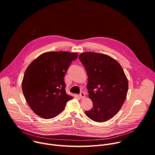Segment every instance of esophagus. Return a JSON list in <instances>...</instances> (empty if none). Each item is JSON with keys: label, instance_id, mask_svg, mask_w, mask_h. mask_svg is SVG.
<instances>
[{"label": "esophagus", "instance_id": "1", "mask_svg": "<svg viewBox=\"0 0 155 155\" xmlns=\"http://www.w3.org/2000/svg\"><path fill=\"white\" fill-rule=\"evenodd\" d=\"M80 98H81V99H84V98L85 97V94H84V93L83 92H81L80 94Z\"/></svg>", "mask_w": 155, "mask_h": 155}]
</instances>
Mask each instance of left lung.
Returning a JSON list of instances; mask_svg holds the SVG:
<instances>
[{
	"label": "left lung",
	"mask_w": 155,
	"mask_h": 155,
	"mask_svg": "<svg viewBox=\"0 0 155 155\" xmlns=\"http://www.w3.org/2000/svg\"><path fill=\"white\" fill-rule=\"evenodd\" d=\"M79 59L87 74V89L93 103L85 114L94 121H107L117 115L126 100L127 77L119 62L108 55L85 52Z\"/></svg>",
	"instance_id": "left-lung-1"
}]
</instances>
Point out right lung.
I'll use <instances>...</instances> for the list:
<instances>
[{"label":"right lung","mask_w":155,"mask_h":155,"mask_svg":"<svg viewBox=\"0 0 155 155\" xmlns=\"http://www.w3.org/2000/svg\"><path fill=\"white\" fill-rule=\"evenodd\" d=\"M78 54L67 51L44 53L26 69L22 90L25 99L38 116L45 119L59 115L73 97L65 91L64 76Z\"/></svg>","instance_id":"right-lung-1"}]
</instances>
